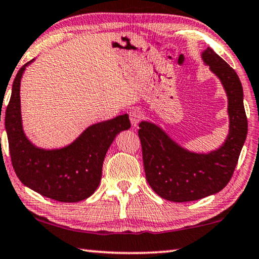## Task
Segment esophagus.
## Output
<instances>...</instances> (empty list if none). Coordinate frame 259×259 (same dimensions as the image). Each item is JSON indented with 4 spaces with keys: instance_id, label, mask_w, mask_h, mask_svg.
I'll list each match as a JSON object with an SVG mask.
<instances>
[{
    "instance_id": "1",
    "label": "esophagus",
    "mask_w": 259,
    "mask_h": 259,
    "mask_svg": "<svg viewBox=\"0 0 259 259\" xmlns=\"http://www.w3.org/2000/svg\"><path fill=\"white\" fill-rule=\"evenodd\" d=\"M130 119H131V122H132V125L137 126L142 119L141 111L137 110V108H133V110H131L130 111Z\"/></svg>"
}]
</instances>
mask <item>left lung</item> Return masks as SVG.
I'll use <instances>...</instances> for the list:
<instances>
[{
    "mask_svg": "<svg viewBox=\"0 0 259 259\" xmlns=\"http://www.w3.org/2000/svg\"><path fill=\"white\" fill-rule=\"evenodd\" d=\"M202 57L222 81L229 99L230 132L222 147L209 154H195L176 145L153 123H139L146 179L152 189L168 201L189 202L221 192L234 174L248 134L237 73L210 48Z\"/></svg>",
    "mask_w": 259,
    "mask_h": 259,
    "instance_id": "obj_1",
    "label": "left lung"
}]
</instances>
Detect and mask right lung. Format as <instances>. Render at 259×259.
<instances>
[{"label": "right lung", "instance_id": "add662e5", "mask_svg": "<svg viewBox=\"0 0 259 259\" xmlns=\"http://www.w3.org/2000/svg\"><path fill=\"white\" fill-rule=\"evenodd\" d=\"M31 62L18 70L6 110L5 123L14 170L23 185L43 196L59 202L85 200L99 186L103 162L112 141L118 133L131 127L128 115L122 114L90 126L65 148H36L22 130L20 106L21 78L25 66Z\"/></svg>", "mask_w": 259, "mask_h": 259}]
</instances>
